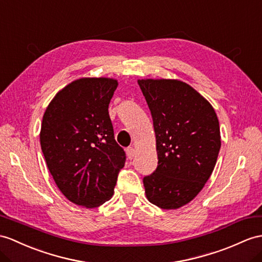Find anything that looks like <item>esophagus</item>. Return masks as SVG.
I'll list each match as a JSON object with an SVG mask.
<instances>
[{
    "label": "esophagus",
    "instance_id": "obj_1",
    "mask_svg": "<svg viewBox=\"0 0 262 262\" xmlns=\"http://www.w3.org/2000/svg\"><path fill=\"white\" fill-rule=\"evenodd\" d=\"M126 155H127V158H129L130 160H132V159L135 158V156H136L135 148H132V146H129V148L126 149Z\"/></svg>",
    "mask_w": 262,
    "mask_h": 262
}]
</instances>
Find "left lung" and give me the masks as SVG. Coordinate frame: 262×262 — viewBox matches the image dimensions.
Here are the masks:
<instances>
[{
	"label": "left lung",
	"instance_id": "left-lung-1",
	"mask_svg": "<svg viewBox=\"0 0 262 262\" xmlns=\"http://www.w3.org/2000/svg\"><path fill=\"white\" fill-rule=\"evenodd\" d=\"M151 111L158 167L143 178L145 195L161 209L186 206L211 176L221 146L219 120L209 101L186 82L142 79Z\"/></svg>",
	"mask_w": 262,
	"mask_h": 262
}]
</instances>
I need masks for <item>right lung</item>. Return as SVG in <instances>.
Wrapping results in <instances>:
<instances>
[{
	"label": "right lung",
	"mask_w": 262,
	"mask_h": 262,
	"mask_svg": "<svg viewBox=\"0 0 262 262\" xmlns=\"http://www.w3.org/2000/svg\"><path fill=\"white\" fill-rule=\"evenodd\" d=\"M111 78H81L55 94L44 112L40 142L57 188L68 200L97 208L113 195L125 153L114 140Z\"/></svg>",
	"instance_id": "obj_1"
}]
</instances>
